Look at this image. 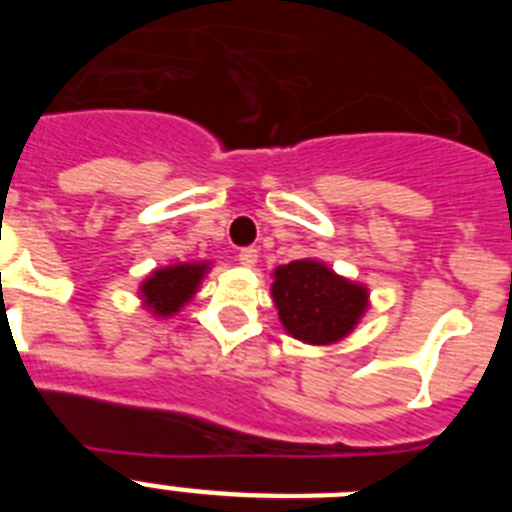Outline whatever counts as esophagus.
<instances>
[{
    "instance_id": "34e87169",
    "label": "esophagus",
    "mask_w": 512,
    "mask_h": 512,
    "mask_svg": "<svg viewBox=\"0 0 512 512\" xmlns=\"http://www.w3.org/2000/svg\"><path fill=\"white\" fill-rule=\"evenodd\" d=\"M256 259H259V251H256L253 246H246V248H241V251H238V261H241L243 266H253V264H256Z\"/></svg>"
}]
</instances>
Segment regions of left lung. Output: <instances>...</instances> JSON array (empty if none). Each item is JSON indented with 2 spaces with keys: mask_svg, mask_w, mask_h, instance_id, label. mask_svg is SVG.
Returning <instances> with one entry per match:
<instances>
[{
  "mask_svg": "<svg viewBox=\"0 0 512 512\" xmlns=\"http://www.w3.org/2000/svg\"><path fill=\"white\" fill-rule=\"evenodd\" d=\"M271 295L287 333L318 346L348 336L369 300L364 287L307 259L279 266L274 271Z\"/></svg>",
  "mask_w": 512,
  "mask_h": 512,
  "instance_id": "8db88e82",
  "label": "left lung"
}]
</instances>
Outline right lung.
Masks as SVG:
<instances>
[{"instance_id":"obj_1","label":"right lung","mask_w":512,"mask_h":512,"mask_svg":"<svg viewBox=\"0 0 512 512\" xmlns=\"http://www.w3.org/2000/svg\"><path fill=\"white\" fill-rule=\"evenodd\" d=\"M205 271L207 264H176L153 271L140 287L146 307H151L153 315H174L197 292Z\"/></svg>"}]
</instances>
